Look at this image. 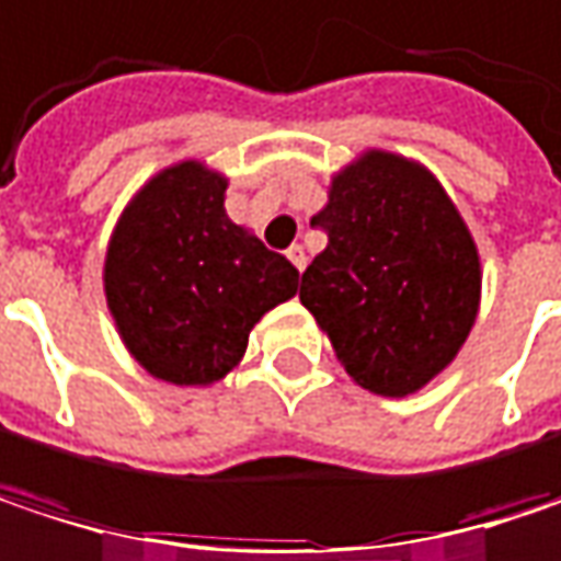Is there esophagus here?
I'll return each instance as SVG.
<instances>
[{"mask_svg": "<svg viewBox=\"0 0 561 561\" xmlns=\"http://www.w3.org/2000/svg\"><path fill=\"white\" fill-rule=\"evenodd\" d=\"M285 256L291 260V266H295L298 273H301V270H305V263H308V256H305V247H301V243H291V247L285 250Z\"/></svg>", "mask_w": 561, "mask_h": 561, "instance_id": "obj_1", "label": "esophagus"}]
</instances>
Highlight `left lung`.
Masks as SVG:
<instances>
[{
	"label": "left lung",
	"mask_w": 561,
	"mask_h": 561,
	"mask_svg": "<svg viewBox=\"0 0 561 561\" xmlns=\"http://www.w3.org/2000/svg\"><path fill=\"white\" fill-rule=\"evenodd\" d=\"M311 225L328 247L301 276V305L356 385L414 394L456 359L479 314V250L456 205L421 163L369 150L333 176Z\"/></svg>",
	"instance_id": "left-lung-1"
}]
</instances>
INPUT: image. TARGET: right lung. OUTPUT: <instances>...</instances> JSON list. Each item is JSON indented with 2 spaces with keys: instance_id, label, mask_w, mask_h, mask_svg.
I'll return each instance as SVG.
<instances>
[{
  "instance_id": "obj_1",
  "label": "right lung",
  "mask_w": 561,
  "mask_h": 561,
  "mask_svg": "<svg viewBox=\"0 0 561 561\" xmlns=\"http://www.w3.org/2000/svg\"><path fill=\"white\" fill-rule=\"evenodd\" d=\"M225 188L198 160L176 163L130 198L108 243V311L130 356L163 382L225 379L253 324L298 291V270L230 221Z\"/></svg>"
}]
</instances>
